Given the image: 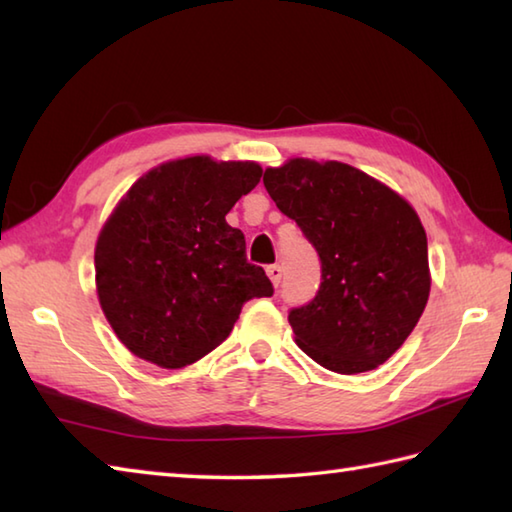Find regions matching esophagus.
I'll return each mask as SVG.
<instances>
[{
    "instance_id": "esophagus-1",
    "label": "esophagus",
    "mask_w": 512,
    "mask_h": 512,
    "mask_svg": "<svg viewBox=\"0 0 512 512\" xmlns=\"http://www.w3.org/2000/svg\"><path fill=\"white\" fill-rule=\"evenodd\" d=\"M267 276H269L271 283H274V287H278L280 278H283V267H280V265H269L267 267Z\"/></svg>"
}]
</instances>
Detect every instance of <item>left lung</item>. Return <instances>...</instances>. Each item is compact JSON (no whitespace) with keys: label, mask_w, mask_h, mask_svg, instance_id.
<instances>
[{"label":"left lung","mask_w":512,"mask_h":512,"mask_svg":"<svg viewBox=\"0 0 512 512\" xmlns=\"http://www.w3.org/2000/svg\"><path fill=\"white\" fill-rule=\"evenodd\" d=\"M263 183L320 256L316 298L289 311L298 347L344 375L387 362L431 291L426 232L413 207L338 161L291 159L267 168Z\"/></svg>","instance_id":"left-lung-1"}]
</instances>
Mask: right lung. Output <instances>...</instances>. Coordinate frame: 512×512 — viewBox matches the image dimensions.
Instances as JSON below:
<instances>
[{
    "label": "right lung",
    "mask_w": 512,
    "mask_h": 512,
    "mask_svg": "<svg viewBox=\"0 0 512 512\" xmlns=\"http://www.w3.org/2000/svg\"><path fill=\"white\" fill-rule=\"evenodd\" d=\"M260 176L254 161L187 156L143 174L114 207L95 247L97 294L134 356L187 367L232 333L247 300L274 294L225 221Z\"/></svg>",
    "instance_id": "1"
}]
</instances>
